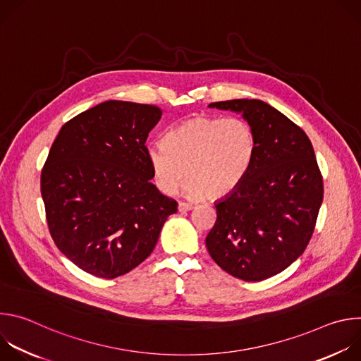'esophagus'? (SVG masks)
<instances>
[{"mask_svg": "<svg viewBox=\"0 0 361 361\" xmlns=\"http://www.w3.org/2000/svg\"><path fill=\"white\" fill-rule=\"evenodd\" d=\"M194 209L192 204H188V202H178V212L184 213V212H190Z\"/></svg>", "mask_w": 361, "mask_h": 361, "instance_id": "obj_1", "label": "esophagus"}]
</instances>
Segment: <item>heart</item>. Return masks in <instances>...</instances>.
Masks as SVG:
<instances>
[{"label": "heart", "mask_w": 361, "mask_h": 361, "mask_svg": "<svg viewBox=\"0 0 361 361\" xmlns=\"http://www.w3.org/2000/svg\"><path fill=\"white\" fill-rule=\"evenodd\" d=\"M257 151L252 128L241 118L194 116L147 147V159L159 188L178 190L185 174L191 198L212 200L231 194L251 170Z\"/></svg>", "instance_id": "1"}]
</instances>
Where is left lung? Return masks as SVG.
Segmentation results:
<instances>
[{
  "label": "left lung",
  "instance_id": "1",
  "mask_svg": "<svg viewBox=\"0 0 361 361\" xmlns=\"http://www.w3.org/2000/svg\"><path fill=\"white\" fill-rule=\"evenodd\" d=\"M209 107L241 114L255 134L257 151L238 188L214 202L217 220L205 245L228 274L262 281L293 264L313 235L323 202L314 149L298 126L262 99Z\"/></svg>",
  "mask_w": 361,
  "mask_h": 361
}]
</instances>
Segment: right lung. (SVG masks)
<instances>
[{
    "mask_svg": "<svg viewBox=\"0 0 361 361\" xmlns=\"http://www.w3.org/2000/svg\"><path fill=\"white\" fill-rule=\"evenodd\" d=\"M159 107L109 99L66 123L41 173L48 228L81 270L116 279L157 244L177 201L151 183L145 140Z\"/></svg>",
    "mask_w": 361,
    "mask_h": 361,
    "instance_id": "1",
    "label": "right lung"
}]
</instances>
